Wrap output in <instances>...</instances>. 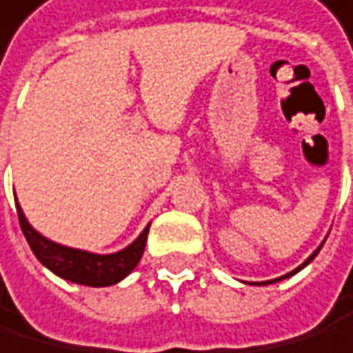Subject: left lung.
I'll use <instances>...</instances> for the list:
<instances>
[{
	"instance_id": "8db88e82",
	"label": "left lung",
	"mask_w": 353,
	"mask_h": 353,
	"mask_svg": "<svg viewBox=\"0 0 353 353\" xmlns=\"http://www.w3.org/2000/svg\"><path fill=\"white\" fill-rule=\"evenodd\" d=\"M319 250H321V245H319V248H317V250H315L313 254H310V256H308V259H306V261L302 263V265H300L298 270H293V272H289V274H285V276H280V278H276V280H268V283H263V285H270V283H278V280H283V278H289V276H293V274H298V272H300L302 268H306V265H308V263H310V261H313V259L317 256V252H319Z\"/></svg>"
}]
</instances>
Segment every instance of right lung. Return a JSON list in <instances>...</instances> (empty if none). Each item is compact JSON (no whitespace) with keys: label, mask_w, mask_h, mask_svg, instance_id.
Returning <instances> with one entry per match:
<instances>
[{"label":"right lung","mask_w":353,"mask_h":353,"mask_svg":"<svg viewBox=\"0 0 353 353\" xmlns=\"http://www.w3.org/2000/svg\"><path fill=\"white\" fill-rule=\"evenodd\" d=\"M17 213H19L21 230H23V235H26L36 259L43 263L47 270H51L55 276L70 280V283L85 285V287L116 285L135 270V265H138L144 254L148 226L142 230L138 239L125 248V250L114 252V254H92L85 250H75V248L60 245V243L43 237L38 230H34L30 226L26 213H23V209L19 207V203H17Z\"/></svg>","instance_id":"1"}]
</instances>
